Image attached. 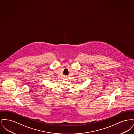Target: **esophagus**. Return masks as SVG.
<instances>
[{
	"mask_svg": "<svg viewBox=\"0 0 134 134\" xmlns=\"http://www.w3.org/2000/svg\"><path fill=\"white\" fill-rule=\"evenodd\" d=\"M65 79H66V78H65ZM65 80H66V79H65Z\"/></svg>",
	"mask_w": 134,
	"mask_h": 134,
	"instance_id": "obj_1",
	"label": "esophagus"
}]
</instances>
